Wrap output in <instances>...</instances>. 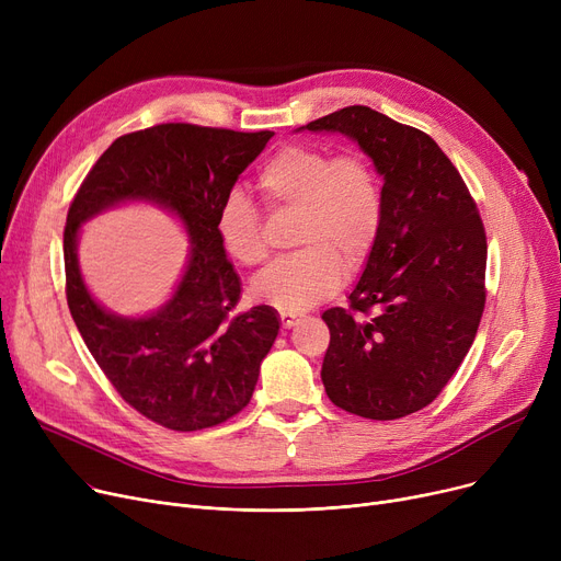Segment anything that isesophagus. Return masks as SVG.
<instances>
[{"mask_svg":"<svg viewBox=\"0 0 561 561\" xmlns=\"http://www.w3.org/2000/svg\"><path fill=\"white\" fill-rule=\"evenodd\" d=\"M279 320H282V328H284V330H290V328L296 325V322L300 320V316H298V313H286V311H284V313H279Z\"/></svg>","mask_w":561,"mask_h":561,"instance_id":"34e87169","label":"esophagus"}]
</instances>
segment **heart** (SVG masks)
I'll use <instances>...</instances> for the list:
<instances>
[{
    "label": "heart",
    "mask_w": 561,
    "mask_h": 561,
    "mask_svg": "<svg viewBox=\"0 0 561 561\" xmlns=\"http://www.w3.org/2000/svg\"><path fill=\"white\" fill-rule=\"evenodd\" d=\"M256 186L271 211H298L296 248L252 279V296L286 313L330 298L373 256L385 227V186L359 152L332 154L325 147L293 142L263 161ZM225 254L241 265L268 256L261 209L241 188H229L216 211Z\"/></svg>",
    "instance_id": "b5f03b06"
}]
</instances>
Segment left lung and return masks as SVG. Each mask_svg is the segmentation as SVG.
Masks as SVG:
<instances>
[{
	"label": "left lung",
	"mask_w": 561,
	"mask_h": 561,
	"mask_svg": "<svg viewBox=\"0 0 561 561\" xmlns=\"http://www.w3.org/2000/svg\"><path fill=\"white\" fill-rule=\"evenodd\" d=\"M359 142L385 176V227L350 307L322 313L328 398L362 419L427 407L476 341L486 302V233L459 170L421 129L370 106L307 125Z\"/></svg>",
	"instance_id": "obj_1"
}]
</instances>
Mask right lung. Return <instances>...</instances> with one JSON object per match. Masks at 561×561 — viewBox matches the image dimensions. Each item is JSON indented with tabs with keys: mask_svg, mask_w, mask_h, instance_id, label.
I'll return each instance as SVG.
<instances>
[{
	"mask_svg": "<svg viewBox=\"0 0 561 561\" xmlns=\"http://www.w3.org/2000/svg\"><path fill=\"white\" fill-rule=\"evenodd\" d=\"M273 131L165 123L115 138L70 202L64 259L66 298L93 359L138 414L174 432L220 425L243 411L259 366L279 332L271 307L233 313L241 279L227 259L216 211ZM125 198L165 205L194 243L173 300L145 319H121L87 293L76 263L81 221Z\"/></svg>",
	"mask_w": 561,
	"mask_h": 561,
	"instance_id": "obj_1",
	"label": "right lung"
}]
</instances>
